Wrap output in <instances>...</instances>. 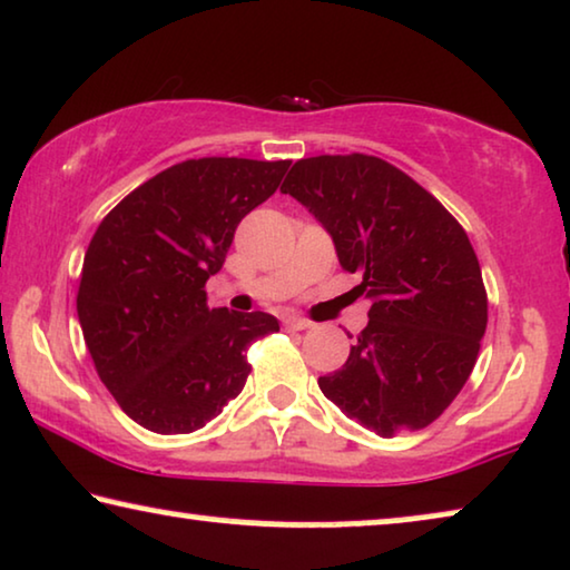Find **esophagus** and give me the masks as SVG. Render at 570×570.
<instances>
[{
  "mask_svg": "<svg viewBox=\"0 0 570 570\" xmlns=\"http://www.w3.org/2000/svg\"><path fill=\"white\" fill-rule=\"evenodd\" d=\"M285 326L303 332V330H311V326H314V322H308V318H301V316H287L285 318Z\"/></svg>",
  "mask_w": 570,
  "mask_h": 570,
  "instance_id": "esophagus-1",
  "label": "esophagus"
}]
</instances>
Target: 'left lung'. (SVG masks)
I'll list each match as a JSON object with an SVG mask.
<instances>
[{
	"mask_svg": "<svg viewBox=\"0 0 570 570\" xmlns=\"http://www.w3.org/2000/svg\"><path fill=\"white\" fill-rule=\"evenodd\" d=\"M279 191L324 225L371 301L368 326L318 389L384 439L431 425L470 379L488 326L464 228L407 174L363 153L303 158Z\"/></svg>",
	"mask_w": 570,
	"mask_h": 570,
	"instance_id": "1",
	"label": "left lung"
}]
</instances>
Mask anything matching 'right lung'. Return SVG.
<instances>
[{
    "label": "right lung",
    "instance_id": "1",
    "mask_svg": "<svg viewBox=\"0 0 570 570\" xmlns=\"http://www.w3.org/2000/svg\"><path fill=\"white\" fill-rule=\"evenodd\" d=\"M291 160H184L127 194L85 252L77 316L114 400L147 431L205 428L236 400L254 340L279 330L264 311L209 308L238 223L277 191Z\"/></svg>",
    "mask_w": 570,
    "mask_h": 570
}]
</instances>
